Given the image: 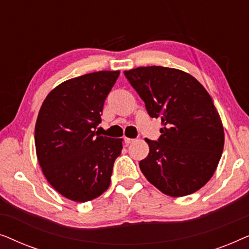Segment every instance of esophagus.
Returning <instances> with one entry per match:
<instances>
[{"mask_svg":"<svg viewBox=\"0 0 249 249\" xmlns=\"http://www.w3.org/2000/svg\"><path fill=\"white\" fill-rule=\"evenodd\" d=\"M135 142V139H132V138H127V137L124 138V142H125V144H127V145L131 144V142Z\"/></svg>","mask_w":249,"mask_h":249,"instance_id":"34e87169","label":"esophagus"}]
</instances>
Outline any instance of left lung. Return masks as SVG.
Here are the masks:
<instances>
[{
	"instance_id": "8db88e82",
	"label": "left lung",
	"mask_w": 249,
	"mask_h": 249,
	"mask_svg": "<svg viewBox=\"0 0 249 249\" xmlns=\"http://www.w3.org/2000/svg\"><path fill=\"white\" fill-rule=\"evenodd\" d=\"M124 76L145 103L149 117L161 118L158 141L145 139L148 156L139 162L146 179L172 197L187 196L212 178L222 155L221 119L205 88L189 73L165 67H139Z\"/></svg>"
}]
</instances>
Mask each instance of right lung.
Masks as SVG:
<instances>
[{
  "instance_id": "add662e5",
  "label": "right lung",
  "mask_w": 249,
  "mask_h": 249,
  "mask_svg": "<svg viewBox=\"0 0 249 249\" xmlns=\"http://www.w3.org/2000/svg\"><path fill=\"white\" fill-rule=\"evenodd\" d=\"M120 71H98L54 88L43 102L35 125L37 159L56 192L74 202L102 195L111 182L122 139L101 136L104 102Z\"/></svg>"
}]
</instances>
